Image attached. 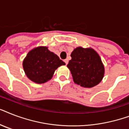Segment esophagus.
<instances>
[{
	"label": "esophagus",
	"instance_id": "1",
	"mask_svg": "<svg viewBox=\"0 0 129 129\" xmlns=\"http://www.w3.org/2000/svg\"><path fill=\"white\" fill-rule=\"evenodd\" d=\"M64 62L66 63V64H68V59H64Z\"/></svg>",
	"mask_w": 129,
	"mask_h": 129
}]
</instances>
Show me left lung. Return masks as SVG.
<instances>
[{
	"mask_svg": "<svg viewBox=\"0 0 129 129\" xmlns=\"http://www.w3.org/2000/svg\"><path fill=\"white\" fill-rule=\"evenodd\" d=\"M71 57L67 66L76 84L92 88L101 82L104 74V66L95 51L80 47L73 51Z\"/></svg>",
	"mask_w": 129,
	"mask_h": 129,
	"instance_id": "1",
	"label": "left lung"
}]
</instances>
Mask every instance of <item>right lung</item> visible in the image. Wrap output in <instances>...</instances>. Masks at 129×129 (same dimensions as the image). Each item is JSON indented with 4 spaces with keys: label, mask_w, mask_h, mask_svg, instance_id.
Instances as JSON below:
<instances>
[{
    "label": "right lung",
    "mask_w": 129,
    "mask_h": 129,
    "mask_svg": "<svg viewBox=\"0 0 129 129\" xmlns=\"http://www.w3.org/2000/svg\"><path fill=\"white\" fill-rule=\"evenodd\" d=\"M65 64L46 47H39L30 51L23 63L27 76L37 84H43L49 80L55 70Z\"/></svg>",
    "instance_id": "1"
}]
</instances>
